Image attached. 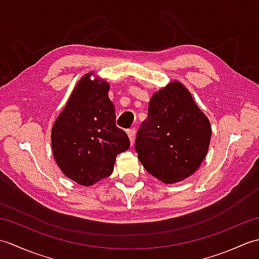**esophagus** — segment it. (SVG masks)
Listing matches in <instances>:
<instances>
[{"instance_id": "1", "label": "esophagus", "mask_w": 259, "mask_h": 259, "mask_svg": "<svg viewBox=\"0 0 259 259\" xmlns=\"http://www.w3.org/2000/svg\"><path fill=\"white\" fill-rule=\"evenodd\" d=\"M126 134H128V137L130 139V144L134 145L135 138H136V130L135 129H128V130H126Z\"/></svg>"}]
</instances>
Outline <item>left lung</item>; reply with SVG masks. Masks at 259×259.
I'll return each mask as SVG.
<instances>
[{"instance_id": "left-lung-1", "label": "left lung", "mask_w": 259, "mask_h": 259, "mask_svg": "<svg viewBox=\"0 0 259 259\" xmlns=\"http://www.w3.org/2000/svg\"><path fill=\"white\" fill-rule=\"evenodd\" d=\"M211 137L209 120L179 82L150 99L135 149L148 172L164 184L184 180L199 168Z\"/></svg>"}]
</instances>
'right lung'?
Returning a JSON list of instances; mask_svg holds the SVG:
<instances>
[{
	"label": "right lung",
	"instance_id": "obj_1",
	"mask_svg": "<svg viewBox=\"0 0 259 259\" xmlns=\"http://www.w3.org/2000/svg\"><path fill=\"white\" fill-rule=\"evenodd\" d=\"M84 75L52 128L54 159L68 178L92 186L109 177L115 158L128 150L130 141L115 125V110L109 84Z\"/></svg>",
	"mask_w": 259,
	"mask_h": 259
}]
</instances>
